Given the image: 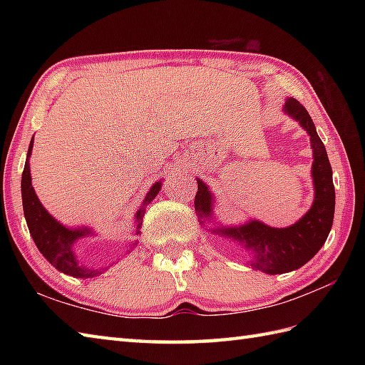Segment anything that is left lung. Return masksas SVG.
Listing matches in <instances>:
<instances>
[{"mask_svg":"<svg viewBox=\"0 0 365 365\" xmlns=\"http://www.w3.org/2000/svg\"><path fill=\"white\" fill-rule=\"evenodd\" d=\"M284 113L298 120L299 125L311 136L314 152L312 178H314V204L302 218L289 227H269L260 221L251 220L242 226L212 227V234L230 240L250 252V265L267 274H282L301 268L320 251L327 242L334 220L336 191L332 183V169L328 153L317 133L307 110L297 98H287ZM213 195L207 183L197 178V192L195 208L200 222H212Z\"/></svg>","mask_w":365,"mask_h":365,"instance_id":"8db88e82","label":"left lung"}]
</instances>
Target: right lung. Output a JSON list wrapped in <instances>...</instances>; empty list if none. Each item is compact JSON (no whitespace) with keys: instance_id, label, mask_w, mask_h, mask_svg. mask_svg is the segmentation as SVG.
<instances>
[{"instance_id":"1","label":"right lung","mask_w":365,"mask_h":365,"mask_svg":"<svg viewBox=\"0 0 365 365\" xmlns=\"http://www.w3.org/2000/svg\"><path fill=\"white\" fill-rule=\"evenodd\" d=\"M34 139V136H33ZM33 139H31L29 147H28V155H26V163L25 169H23L21 174V200H23V213H25L26 224L29 229V234L33 237L37 250L42 252L43 257L48 260L51 265L59 269L61 273L73 276V277H96L102 274V271L110 268H89L80 263L78 257L75 254V243L78 240L92 235V230L86 227H78V229H71L67 226H63L59 221H56L53 216L45 210L43 205L38 200L36 191L33 188V183H31V170H29V157L31 152H33ZM161 190V180L155 182L152 188L147 192L143 205L139 207V210L135 215V222L136 229L135 234H139V227L143 224V216L145 213L147 204H150L152 200L157 197V195ZM138 245V242H131L128 246L133 250ZM130 252V250L127 251Z\"/></svg>"}]
</instances>
